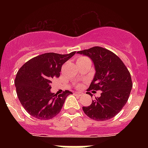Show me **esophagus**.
Returning a JSON list of instances; mask_svg holds the SVG:
<instances>
[{
	"label": "esophagus",
	"mask_w": 148,
	"mask_h": 148,
	"mask_svg": "<svg viewBox=\"0 0 148 148\" xmlns=\"http://www.w3.org/2000/svg\"><path fill=\"white\" fill-rule=\"evenodd\" d=\"M74 94H75V95H80L81 94V93H80V92H74Z\"/></svg>",
	"instance_id": "esophagus-1"
}]
</instances>
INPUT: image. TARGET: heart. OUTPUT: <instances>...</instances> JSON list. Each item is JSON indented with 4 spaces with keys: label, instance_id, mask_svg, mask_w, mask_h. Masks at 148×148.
<instances>
[{
    "label": "heart",
    "instance_id": "heart-1",
    "mask_svg": "<svg viewBox=\"0 0 148 148\" xmlns=\"http://www.w3.org/2000/svg\"><path fill=\"white\" fill-rule=\"evenodd\" d=\"M84 58H85L84 57H80V58H78V60H81V59H84Z\"/></svg>",
    "mask_w": 148,
    "mask_h": 148
}]
</instances>
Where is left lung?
Returning a JSON list of instances; mask_svg holds the SVG:
<instances>
[{"label":"left lung","instance_id":"1","mask_svg":"<svg viewBox=\"0 0 148 148\" xmlns=\"http://www.w3.org/2000/svg\"><path fill=\"white\" fill-rule=\"evenodd\" d=\"M93 60L96 74L87 91L101 90L88 107H83L87 116L95 121H107L118 114L128 100L133 86L130 72L120 58L109 50L93 47L77 52ZM92 95L90 92H87Z\"/></svg>","mask_w":148,"mask_h":148}]
</instances>
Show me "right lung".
Here are the masks:
<instances>
[{
    "instance_id": "1",
    "label": "right lung",
    "mask_w": 148,
    "mask_h": 148,
    "mask_svg": "<svg viewBox=\"0 0 148 148\" xmlns=\"http://www.w3.org/2000/svg\"><path fill=\"white\" fill-rule=\"evenodd\" d=\"M76 51L67 54L45 53L31 58L17 71L14 84L20 102L32 117L49 120L59 114L71 91L51 92V81L59 77L61 67Z\"/></svg>"
}]
</instances>
